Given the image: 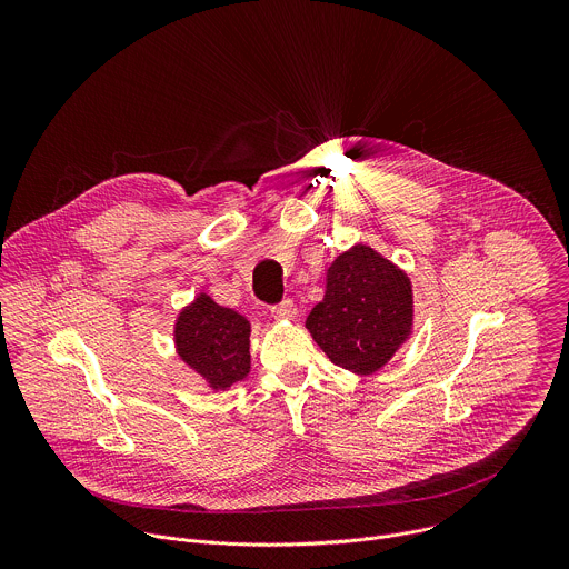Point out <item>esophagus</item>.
<instances>
[{
    "label": "esophagus",
    "instance_id": "esophagus-1",
    "mask_svg": "<svg viewBox=\"0 0 569 569\" xmlns=\"http://www.w3.org/2000/svg\"><path fill=\"white\" fill-rule=\"evenodd\" d=\"M272 315H274V319H286L288 321V319H295L299 315V310L292 301H283L272 310Z\"/></svg>",
    "mask_w": 569,
    "mask_h": 569
}]
</instances>
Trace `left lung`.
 <instances>
[{"label": "left lung", "instance_id": "obj_1", "mask_svg": "<svg viewBox=\"0 0 569 569\" xmlns=\"http://www.w3.org/2000/svg\"><path fill=\"white\" fill-rule=\"evenodd\" d=\"M317 347L356 376H371L412 338V281L369 246H353L329 268L327 292L306 319Z\"/></svg>", "mask_w": 569, "mask_h": 569}]
</instances>
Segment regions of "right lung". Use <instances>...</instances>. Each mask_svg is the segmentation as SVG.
<instances>
[{"mask_svg":"<svg viewBox=\"0 0 569 569\" xmlns=\"http://www.w3.org/2000/svg\"><path fill=\"white\" fill-rule=\"evenodd\" d=\"M252 323L233 308L216 303L207 292L184 306L176 317L178 358L193 369L207 387L224 391L246 380L252 369L250 358Z\"/></svg>","mask_w":569,"mask_h":569,"instance_id":"right-lung-1","label":"right lung"}]
</instances>
